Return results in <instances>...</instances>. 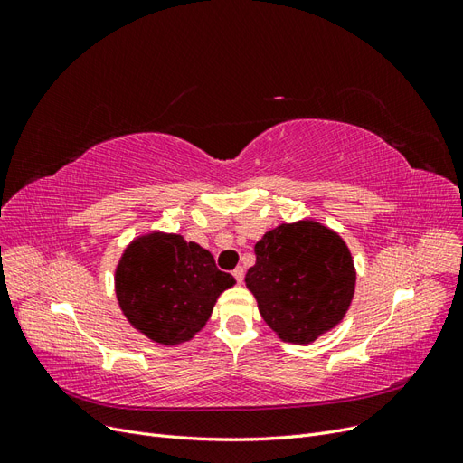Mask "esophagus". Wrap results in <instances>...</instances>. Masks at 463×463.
Here are the masks:
<instances>
[{
  "label": "esophagus",
  "instance_id": "34e87169",
  "mask_svg": "<svg viewBox=\"0 0 463 463\" xmlns=\"http://www.w3.org/2000/svg\"><path fill=\"white\" fill-rule=\"evenodd\" d=\"M233 278L237 279V282H243V278H245V270H243V266H237V269L233 270Z\"/></svg>",
  "mask_w": 463,
  "mask_h": 463
}]
</instances>
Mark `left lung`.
Here are the masks:
<instances>
[{
    "label": "left lung",
    "mask_w": 463,
    "mask_h": 463,
    "mask_svg": "<svg viewBox=\"0 0 463 463\" xmlns=\"http://www.w3.org/2000/svg\"><path fill=\"white\" fill-rule=\"evenodd\" d=\"M245 276L259 311L279 338L311 344L340 325L355 291V266L342 237L313 220L282 223L255 245Z\"/></svg>",
    "instance_id": "1"
}]
</instances>
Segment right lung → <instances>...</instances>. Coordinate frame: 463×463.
Listing matches in <instances>:
<instances>
[{"label":"right lung","mask_w":463,"mask_h":463,"mask_svg":"<svg viewBox=\"0 0 463 463\" xmlns=\"http://www.w3.org/2000/svg\"><path fill=\"white\" fill-rule=\"evenodd\" d=\"M235 284L214 257L177 233H146L125 249L116 269L123 315L152 342L191 340L213 315L223 289Z\"/></svg>","instance_id":"1"}]
</instances>
